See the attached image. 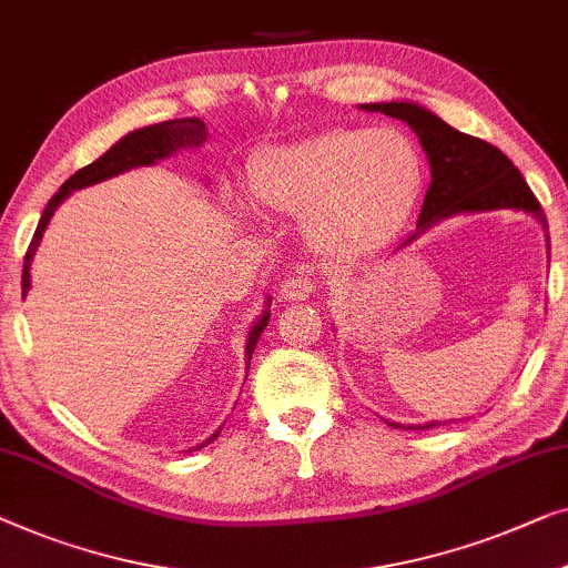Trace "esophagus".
<instances>
[{"instance_id": "obj_1", "label": "esophagus", "mask_w": 568, "mask_h": 568, "mask_svg": "<svg viewBox=\"0 0 568 568\" xmlns=\"http://www.w3.org/2000/svg\"><path fill=\"white\" fill-rule=\"evenodd\" d=\"M315 292V282L307 276H290L282 282V297L284 300H307Z\"/></svg>"}]
</instances>
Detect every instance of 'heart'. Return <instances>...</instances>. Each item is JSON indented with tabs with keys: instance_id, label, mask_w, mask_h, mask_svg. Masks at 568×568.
I'll list each match as a JSON object with an SVG mask.
<instances>
[{
	"instance_id": "heart-1",
	"label": "heart",
	"mask_w": 568,
	"mask_h": 568,
	"mask_svg": "<svg viewBox=\"0 0 568 568\" xmlns=\"http://www.w3.org/2000/svg\"><path fill=\"white\" fill-rule=\"evenodd\" d=\"M423 155L399 128H333L253 161V202L304 217V235L335 258L389 241L423 189Z\"/></svg>"
}]
</instances>
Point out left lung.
I'll use <instances>...</instances> for the list:
<instances>
[{
	"label": "left lung",
	"instance_id": "1",
	"mask_svg": "<svg viewBox=\"0 0 568 568\" xmlns=\"http://www.w3.org/2000/svg\"><path fill=\"white\" fill-rule=\"evenodd\" d=\"M361 110L382 112L407 122L415 130V135L420 138L423 151L427 153V163H430L433 182L427 186L417 227L413 235H407L399 243V248H405L415 237H420L425 230L440 223V220L491 210H523L548 230L546 215L540 210L536 194L530 192L520 171L515 169V163L499 148L479 141L474 135L458 133L456 128L443 122L438 114H433L415 102L361 104ZM389 425L402 427V430H413V427H435L443 423Z\"/></svg>",
	"mask_w": 568,
	"mask_h": 568
}]
</instances>
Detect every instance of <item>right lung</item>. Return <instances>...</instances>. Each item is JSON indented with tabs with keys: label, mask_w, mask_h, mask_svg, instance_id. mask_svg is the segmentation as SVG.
Returning a JSON list of instances; mask_svg holds the SVG:
<instances>
[{
	"label": "right lung",
	"mask_w": 568,
	"mask_h": 568,
	"mask_svg": "<svg viewBox=\"0 0 568 568\" xmlns=\"http://www.w3.org/2000/svg\"><path fill=\"white\" fill-rule=\"evenodd\" d=\"M204 141H207V125H204L202 120H196V118L166 120V122H159V125H148V128H141V130H133V133H128L125 138H122V141L114 143L110 151L100 155V159H97L94 163H89V166L79 169L77 174L65 179L63 186L51 196V202H48V207L43 210V217H40L36 235H32V241L28 245V253H24L22 294H28V290H30V264H32V256H36L38 245H40V237H43L48 223H51L55 207H59V204L73 192V189L92 186L97 182H104V179L125 174V171L135 169V166H151V163L166 159V155L182 151V148H200ZM268 302H271V297L266 300V310L261 312L256 323L251 325L248 341H245V364H248V368H251L253 348H256L261 333H264V327L268 325V317H271V310H268L271 304ZM217 433H212L207 443L215 440ZM202 446H204V443H202ZM202 446H196V448H202Z\"/></svg>",
	"instance_id": "right-lung-1"
}]
</instances>
